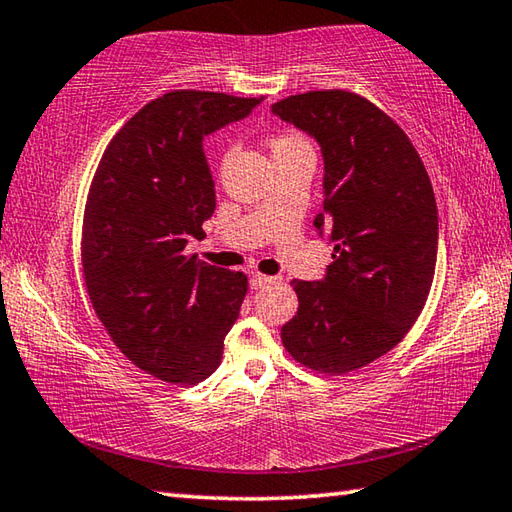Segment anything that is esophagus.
Instances as JSON below:
<instances>
[{"label": "esophagus", "mask_w": 512, "mask_h": 512, "mask_svg": "<svg viewBox=\"0 0 512 512\" xmlns=\"http://www.w3.org/2000/svg\"><path fill=\"white\" fill-rule=\"evenodd\" d=\"M275 280V277H268V275H262V273H253L250 275V284H253V289H264L268 287Z\"/></svg>", "instance_id": "1"}]
</instances>
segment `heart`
Here are the masks:
<instances>
[{
    "mask_svg": "<svg viewBox=\"0 0 512 512\" xmlns=\"http://www.w3.org/2000/svg\"><path fill=\"white\" fill-rule=\"evenodd\" d=\"M305 142H302V137H298L296 133H282V135H275L271 140V153L273 155H282V153H291V151H298V149H305Z\"/></svg>",
    "mask_w": 512,
    "mask_h": 512,
    "instance_id": "heart-1",
    "label": "heart"
}]
</instances>
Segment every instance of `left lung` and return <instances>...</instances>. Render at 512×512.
I'll return each instance as SVG.
<instances>
[{"label":"left lung","mask_w":512,"mask_h":512,"mask_svg":"<svg viewBox=\"0 0 512 512\" xmlns=\"http://www.w3.org/2000/svg\"><path fill=\"white\" fill-rule=\"evenodd\" d=\"M271 110L320 146L314 225L334 246L323 280L291 282L298 314L282 343L302 366L343 375L393 350L418 320L436 271V196L406 133L359 94L318 90Z\"/></svg>","instance_id":"8db88e82"}]
</instances>
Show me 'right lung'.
Returning a JSON list of instances; mask_svg holds the SVG:
<instances>
[{
  "instance_id": "1",
  "label": "right lung",
  "mask_w": 512,
  "mask_h": 512,
  "mask_svg": "<svg viewBox=\"0 0 512 512\" xmlns=\"http://www.w3.org/2000/svg\"><path fill=\"white\" fill-rule=\"evenodd\" d=\"M262 99L176 90L112 137L83 216V277L92 307L137 368L198 384L219 368L248 291L244 273L185 255L216 207L203 140Z\"/></svg>"
}]
</instances>
